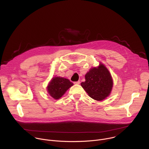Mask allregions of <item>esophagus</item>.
<instances>
[{
    "instance_id": "obj_1",
    "label": "esophagus",
    "mask_w": 149,
    "mask_h": 149,
    "mask_svg": "<svg viewBox=\"0 0 149 149\" xmlns=\"http://www.w3.org/2000/svg\"><path fill=\"white\" fill-rule=\"evenodd\" d=\"M79 83H80V81H76V82H74V84H75V85H78V84H79Z\"/></svg>"
}]
</instances>
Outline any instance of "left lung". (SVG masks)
<instances>
[{
	"mask_svg": "<svg viewBox=\"0 0 149 149\" xmlns=\"http://www.w3.org/2000/svg\"><path fill=\"white\" fill-rule=\"evenodd\" d=\"M86 81L81 83L88 95L97 101L108 97L112 90L113 81L109 70L103 63L97 67L91 68L85 75Z\"/></svg>",
	"mask_w": 149,
	"mask_h": 149,
	"instance_id": "1",
	"label": "left lung"
}]
</instances>
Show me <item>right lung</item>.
<instances>
[{"label":"right lung","instance_id":"obj_1","mask_svg":"<svg viewBox=\"0 0 149 149\" xmlns=\"http://www.w3.org/2000/svg\"><path fill=\"white\" fill-rule=\"evenodd\" d=\"M74 85L68 79L55 77L49 82L47 91L49 95L55 100L59 99L65 92Z\"/></svg>","mask_w":149,"mask_h":149}]
</instances>
